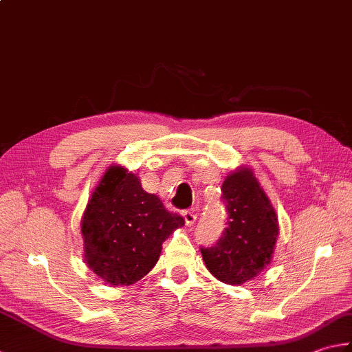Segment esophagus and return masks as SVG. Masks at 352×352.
Masks as SVG:
<instances>
[{
    "instance_id": "1",
    "label": "esophagus",
    "mask_w": 352,
    "mask_h": 352,
    "mask_svg": "<svg viewBox=\"0 0 352 352\" xmlns=\"http://www.w3.org/2000/svg\"><path fill=\"white\" fill-rule=\"evenodd\" d=\"M196 214H195V211L193 210H185L184 211V219H185V223L188 225V227H191V225H193L195 222H196Z\"/></svg>"
}]
</instances>
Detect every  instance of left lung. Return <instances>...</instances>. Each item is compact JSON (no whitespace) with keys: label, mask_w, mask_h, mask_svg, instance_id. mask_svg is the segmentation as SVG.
I'll list each match as a JSON object with an SVG mask.
<instances>
[{"label":"left lung","mask_w":352,"mask_h":352,"mask_svg":"<svg viewBox=\"0 0 352 352\" xmlns=\"http://www.w3.org/2000/svg\"><path fill=\"white\" fill-rule=\"evenodd\" d=\"M222 202L227 211V228L211 247H201V253L210 273L219 280L241 285L270 263L279 234L277 217L247 168L225 179Z\"/></svg>","instance_id":"8db88e82"}]
</instances>
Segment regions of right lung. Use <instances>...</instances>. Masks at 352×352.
Instances as JSON below:
<instances>
[{
  "label": "right lung",
  "mask_w": 352,
  "mask_h": 352,
  "mask_svg": "<svg viewBox=\"0 0 352 352\" xmlns=\"http://www.w3.org/2000/svg\"><path fill=\"white\" fill-rule=\"evenodd\" d=\"M184 222L144 191L136 175L111 167L82 217L85 261L105 282L131 285L155 267L162 242Z\"/></svg>",
  "instance_id": "right-lung-1"
}]
</instances>
